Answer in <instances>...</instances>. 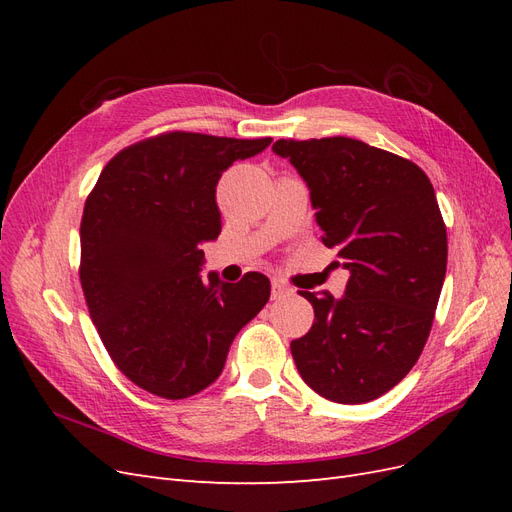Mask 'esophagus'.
I'll return each instance as SVG.
<instances>
[{"instance_id":"34e87169","label":"esophagus","mask_w":512,"mask_h":512,"mask_svg":"<svg viewBox=\"0 0 512 512\" xmlns=\"http://www.w3.org/2000/svg\"><path fill=\"white\" fill-rule=\"evenodd\" d=\"M290 292H292V290L286 288L280 280H273V282H271V297H273V299H284V297H288Z\"/></svg>"}]
</instances>
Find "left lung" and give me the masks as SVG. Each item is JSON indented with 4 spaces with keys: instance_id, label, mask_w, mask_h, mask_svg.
Listing matches in <instances>:
<instances>
[{
    "instance_id": "1",
    "label": "left lung",
    "mask_w": 512,
    "mask_h": 512,
    "mask_svg": "<svg viewBox=\"0 0 512 512\" xmlns=\"http://www.w3.org/2000/svg\"><path fill=\"white\" fill-rule=\"evenodd\" d=\"M305 179L322 243L350 271L346 294L301 290L314 324L290 344L309 389L337 404L391 391L421 356L446 275V226L414 162L346 136L280 138Z\"/></svg>"
}]
</instances>
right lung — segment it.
Returning <instances> with one entry per match:
<instances>
[{
    "label": "right lung",
    "mask_w": 512,
    "mask_h": 512,
    "mask_svg": "<svg viewBox=\"0 0 512 512\" xmlns=\"http://www.w3.org/2000/svg\"><path fill=\"white\" fill-rule=\"evenodd\" d=\"M271 138L164 132L111 158L81 220V286L117 369L164 399L200 393L222 374L235 335L271 294L262 273L200 277V243L218 239L215 185Z\"/></svg>",
    "instance_id": "obj_1"
}]
</instances>
